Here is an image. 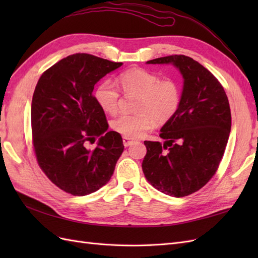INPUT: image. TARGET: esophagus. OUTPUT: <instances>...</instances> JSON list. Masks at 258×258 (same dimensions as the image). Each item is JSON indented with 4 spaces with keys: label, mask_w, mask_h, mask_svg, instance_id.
<instances>
[{
    "label": "esophagus",
    "mask_w": 258,
    "mask_h": 258,
    "mask_svg": "<svg viewBox=\"0 0 258 258\" xmlns=\"http://www.w3.org/2000/svg\"><path fill=\"white\" fill-rule=\"evenodd\" d=\"M122 142H123V145L126 146V147L129 146V145H131L132 143H134V141H131L130 139H128V138H126V137L122 138Z\"/></svg>",
    "instance_id": "1"
}]
</instances>
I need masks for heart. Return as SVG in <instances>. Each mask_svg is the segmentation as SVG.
Segmentation results:
<instances>
[{
  "mask_svg": "<svg viewBox=\"0 0 258 258\" xmlns=\"http://www.w3.org/2000/svg\"><path fill=\"white\" fill-rule=\"evenodd\" d=\"M122 90L139 93L137 114L121 115L112 121L115 131L128 139H139L154 128L155 122H166L172 117L181 103V89L176 82L160 80L148 70L135 68L119 75ZM120 91L110 80L101 82L95 90V99L106 113L118 111Z\"/></svg>",
  "mask_w": 258,
  "mask_h": 258,
  "instance_id": "heart-1",
  "label": "heart"
}]
</instances>
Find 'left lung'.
Returning <instances> with one entry per match:
<instances>
[{"instance_id":"1","label":"left lung","mask_w":258,"mask_h":258,"mask_svg":"<svg viewBox=\"0 0 258 258\" xmlns=\"http://www.w3.org/2000/svg\"><path fill=\"white\" fill-rule=\"evenodd\" d=\"M148 64H172L183 76L181 103L163 124L165 143L144 141L142 169L148 183L176 198L204 187L220 166L231 128L228 98L221 83L199 62L184 54Z\"/></svg>"}]
</instances>
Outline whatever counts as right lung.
Segmentation results:
<instances>
[{"mask_svg":"<svg viewBox=\"0 0 258 258\" xmlns=\"http://www.w3.org/2000/svg\"><path fill=\"white\" fill-rule=\"evenodd\" d=\"M122 66L88 53H74L42 74L31 104L38 166L60 189L86 196L110 181L123 152L121 136L106 131L104 111L92 95L95 85ZM99 137L97 147L87 142Z\"/></svg>","mask_w":258,"mask_h":258,"instance_id":"obj_1","label":"right lung"}]
</instances>
